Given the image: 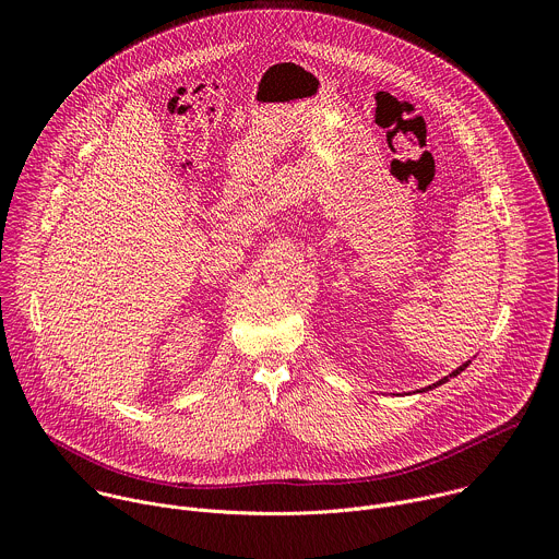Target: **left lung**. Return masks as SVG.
<instances>
[{
	"instance_id": "1",
	"label": "left lung",
	"mask_w": 559,
	"mask_h": 559,
	"mask_svg": "<svg viewBox=\"0 0 559 559\" xmlns=\"http://www.w3.org/2000/svg\"><path fill=\"white\" fill-rule=\"evenodd\" d=\"M468 362H471V360H468ZM468 362H464V365H462V367H457V369H455V371H451V373H449V376H444V378H442V380H438V382H433V384H429V386H425V389H423V391H429V389H433V386H440V384H442V382H447V380H449V378H453V376H457V373H460V371H464V369H466V367H468Z\"/></svg>"
}]
</instances>
